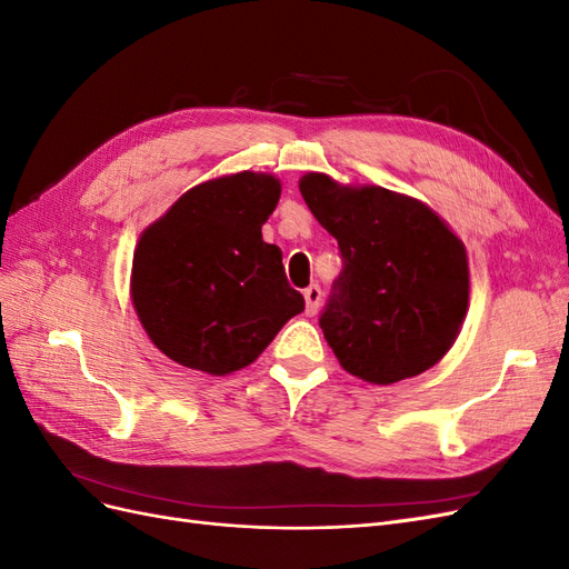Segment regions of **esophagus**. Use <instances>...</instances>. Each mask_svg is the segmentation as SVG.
Instances as JSON below:
<instances>
[{"label":"esophagus","mask_w":569,"mask_h":569,"mask_svg":"<svg viewBox=\"0 0 569 569\" xmlns=\"http://www.w3.org/2000/svg\"><path fill=\"white\" fill-rule=\"evenodd\" d=\"M303 299H306V316H316L320 311V303H322V289L318 284L306 287Z\"/></svg>","instance_id":"1"}]
</instances>
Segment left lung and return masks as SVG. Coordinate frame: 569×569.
Returning a JSON list of instances; mask_svg holds the SVG:
<instances>
[{"label": "left lung", "instance_id": "left-lung-1", "mask_svg": "<svg viewBox=\"0 0 569 569\" xmlns=\"http://www.w3.org/2000/svg\"><path fill=\"white\" fill-rule=\"evenodd\" d=\"M299 189L341 251L320 316L339 366L370 385L437 366L468 316L470 266L458 234L420 199L385 187L306 173Z\"/></svg>", "mask_w": 569, "mask_h": 569}]
</instances>
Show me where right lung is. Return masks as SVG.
Segmentation results:
<instances>
[{
    "instance_id": "right-lung-1",
    "label": "right lung",
    "mask_w": 569,
    "mask_h": 569,
    "mask_svg": "<svg viewBox=\"0 0 569 569\" xmlns=\"http://www.w3.org/2000/svg\"><path fill=\"white\" fill-rule=\"evenodd\" d=\"M280 192L278 178L251 170L206 180L140 234L130 297L170 360L216 377L242 370L303 311L280 247L261 234Z\"/></svg>"
}]
</instances>
